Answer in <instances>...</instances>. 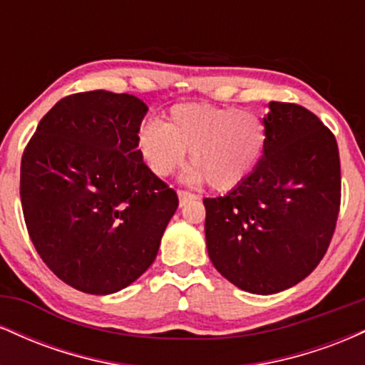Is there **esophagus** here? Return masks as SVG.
I'll list each match as a JSON object with an SVG mask.
<instances>
[{
  "label": "esophagus",
  "mask_w": 365,
  "mask_h": 365,
  "mask_svg": "<svg viewBox=\"0 0 365 365\" xmlns=\"http://www.w3.org/2000/svg\"><path fill=\"white\" fill-rule=\"evenodd\" d=\"M194 199H197V195L192 194V192L178 190V202H180V207L185 206L188 200H194Z\"/></svg>",
  "instance_id": "obj_1"
}]
</instances>
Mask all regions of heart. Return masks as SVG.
<instances>
[{
  "mask_svg": "<svg viewBox=\"0 0 365 365\" xmlns=\"http://www.w3.org/2000/svg\"><path fill=\"white\" fill-rule=\"evenodd\" d=\"M266 145L261 116L207 103L175 104L166 123L153 121L139 133L140 154L153 173L168 177L190 150L188 180L220 192L242 185L262 161Z\"/></svg>",
  "mask_w": 365,
  "mask_h": 365,
  "instance_id": "b5f03b06",
  "label": "heart"
}]
</instances>
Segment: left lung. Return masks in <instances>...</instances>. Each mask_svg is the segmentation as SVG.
<instances>
[{"label":"left lung","instance_id":"8db88e82","mask_svg":"<svg viewBox=\"0 0 365 365\" xmlns=\"http://www.w3.org/2000/svg\"><path fill=\"white\" fill-rule=\"evenodd\" d=\"M262 161L242 185L204 199L212 266L240 290L271 295L314 271L328 250L341 175L333 133L299 104L269 103Z\"/></svg>","mask_w":365,"mask_h":365}]
</instances>
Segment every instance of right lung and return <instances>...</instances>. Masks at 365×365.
Wrapping results in <instances>:
<instances>
[{
  "label": "right lung",
  "mask_w": 365,
  "mask_h": 365,
  "mask_svg": "<svg viewBox=\"0 0 365 365\" xmlns=\"http://www.w3.org/2000/svg\"><path fill=\"white\" fill-rule=\"evenodd\" d=\"M145 111L132 94L78 92L46 113L25 148L29 235L46 266L81 292L110 295L144 274L178 207L137 148Z\"/></svg>",
  "instance_id": "right-lung-1"
}]
</instances>
